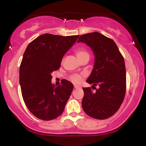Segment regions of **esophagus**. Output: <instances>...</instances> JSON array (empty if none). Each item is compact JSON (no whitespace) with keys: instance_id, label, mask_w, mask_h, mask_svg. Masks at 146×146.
I'll return each instance as SVG.
<instances>
[{"instance_id":"1","label":"esophagus","mask_w":146,"mask_h":146,"mask_svg":"<svg viewBox=\"0 0 146 146\" xmlns=\"http://www.w3.org/2000/svg\"><path fill=\"white\" fill-rule=\"evenodd\" d=\"M81 88V86H79V85H74V88L75 89H78V88Z\"/></svg>"}]
</instances>
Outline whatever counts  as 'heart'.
<instances>
[{
  "mask_svg": "<svg viewBox=\"0 0 146 146\" xmlns=\"http://www.w3.org/2000/svg\"><path fill=\"white\" fill-rule=\"evenodd\" d=\"M75 54H76V56L78 57V59H80V58H82V57H84V56L88 55V53H87L86 51H84V50L78 49V50H76V51H75ZM70 80L74 83H80V82L82 80V76L81 75H78V74L73 75L70 77Z\"/></svg>",
  "mask_w": 146,
  "mask_h": 146,
  "instance_id": "b5f03b06",
  "label": "heart"
}]
</instances>
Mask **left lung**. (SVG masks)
<instances>
[{
  "instance_id": "8db88e82",
  "label": "left lung",
  "mask_w": 146,
  "mask_h": 146,
  "mask_svg": "<svg viewBox=\"0 0 146 146\" xmlns=\"http://www.w3.org/2000/svg\"><path fill=\"white\" fill-rule=\"evenodd\" d=\"M80 42L88 45L95 56L93 71L86 82L94 87L99 86L95 92L90 87L83 88L82 108L88 116L106 119L116 113L124 99L126 89L124 59L115 42L100 33L81 35L78 40Z\"/></svg>"
}]
</instances>
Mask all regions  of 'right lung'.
Returning a JSON list of instances; mask_svg holds the SVG:
<instances>
[{"instance_id":"obj_1","label":"right lung","mask_w":146,"mask_h":146,"mask_svg":"<svg viewBox=\"0 0 146 146\" xmlns=\"http://www.w3.org/2000/svg\"><path fill=\"white\" fill-rule=\"evenodd\" d=\"M78 37L44 33L25 50L19 72L22 95L29 111L40 119H54L64 110L73 85L64 80L56 86L51 73L60 67L63 56Z\"/></svg>"}]
</instances>
